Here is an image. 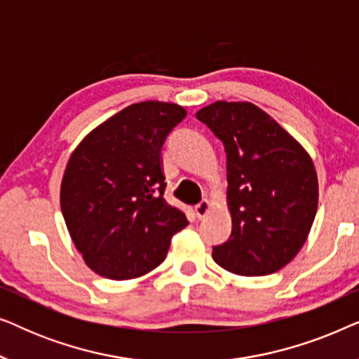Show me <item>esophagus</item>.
Instances as JSON below:
<instances>
[{"mask_svg": "<svg viewBox=\"0 0 359 359\" xmlns=\"http://www.w3.org/2000/svg\"><path fill=\"white\" fill-rule=\"evenodd\" d=\"M209 210H210V203L208 199L201 201L199 204L194 205V212H196V215H198V219H204L205 215L209 214Z\"/></svg>", "mask_w": 359, "mask_h": 359, "instance_id": "1", "label": "esophagus"}]
</instances>
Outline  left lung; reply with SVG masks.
Masks as SVG:
<instances>
[{"label": "left lung", "instance_id": "left-lung-1", "mask_svg": "<svg viewBox=\"0 0 359 359\" xmlns=\"http://www.w3.org/2000/svg\"><path fill=\"white\" fill-rule=\"evenodd\" d=\"M227 155L232 233L214 262L242 276H264L296 257L316 219L317 173L311 156L252 102L217 101L196 112Z\"/></svg>", "mask_w": 359, "mask_h": 359}]
</instances>
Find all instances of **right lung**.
Instances as JSON below:
<instances>
[{"label": "right lung", "instance_id": "1", "mask_svg": "<svg viewBox=\"0 0 359 359\" xmlns=\"http://www.w3.org/2000/svg\"><path fill=\"white\" fill-rule=\"evenodd\" d=\"M186 117L178 104H132L90 132L68 160L60 205L68 232L88 266L109 279L151 271L170 240L188 225L168 204L161 147Z\"/></svg>", "mask_w": 359, "mask_h": 359}]
</instances>
